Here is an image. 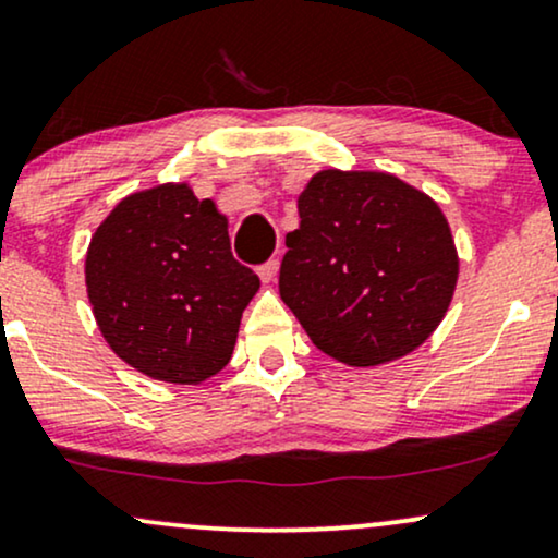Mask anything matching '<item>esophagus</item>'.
<instances>
[{"label": "esophagus", "mask_w": 558, "mask_h": 558, "mask_svg": "<svg viewBox=\"0 0 558 558\" xmlns=\"http://www.w3.org/2000/svg\"><path fill=\"white\" fill-rule=\"evenodd\" d=\"M277 274H279V260H277V258L266 260V264L258 268V277L264 279L266 284H271V281H277Z\"/></svg>", "instance_id": "1"}]
</instances>
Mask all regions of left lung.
Instances as JSON below:
<instances>
[{
    "label": "left lung",
    "mask_w": 558,
    "mask_h": 558,
    "mask_svg": "<svg viewBox=\"0 0 558 558\" xmlns=\"http://www.w3.org/2000/svg\"><path fill=\"white\" fill-rule=\"evenodd\" d=\"M287 234L279 294L320 352L368 368L417 350L460 274L447 216L386 172L313 174Z\"/></svg>",
    "instance_id": "left-lung-1"
}]
</instances>
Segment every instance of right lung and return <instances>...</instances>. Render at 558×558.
<instances>
[{
  "instance_id": "1",
  "label": "right lung",
  "mask_w": 558,
  "mask_h": 558,
  "mask_svg": "<svg viewBox=\"0 0 558 558\" xmlns=\"http://www.w3.org/2000/svg\"><path fill=\"white\" fill-rule=\"evenodd\" d=\"M85 287L117 357L167 384H201L232 357L260 279L234 260L227 216L185 182L128 195L90 238Z\"/></svg>"
}]
</instances>
